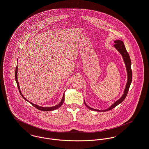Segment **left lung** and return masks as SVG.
Returning <instances> with one entry per match:
<instances>
[{"label": "left lung", "instance_id": "left-lung-1", "mask_svg": "<svg viewBox=\"0 0 149 149\" xmlns=\"http://www.w3.org/2000/svg\"><path fill=\"white\" fill-rule=\"evenodd\" d=\"M114 42H115V44L114 45V47L116 49V50L120 53V54L123 57L124 62L125 65L127 74V83H126L125 88V90L124 91V94L121 96V97L118 100H117L113 104H112L111 107H109L108 108L105 109L104 110H99V109L92 108L91 107H89L86 104V103L85 102V100H84V104L86 105V106L88 108H89L90 109L92 110V111H97V112H106V111H110V110L112 109L113 108H114L115 107H116L117 105H118V104H120V103H122L124 100L125 97H126L127 93L128 92L129 87H130V86L132 81V69H131L132 62H131L130 56H129L127 52L126 51V48L125 47L124 44L123 42V41H121L120 40H115Z\"/></svg>", "mask_w": 149, "mask_h": 149}]
</instances>
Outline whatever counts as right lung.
I'll return each instance as SVG.
<instances>
[{
	"label": "right lung",
	"instance_id": "add662e5",
	"mask_svg": "<svg viewBox=\"0 0 149 149\" xmlns=\"http://www.w3.org/2000/svg\"><path fill=\"white\" fill-rule=\"evenodd\" d=\"M18 61V60H17ZM15 80L16 81V83H17V87H18V89L19 90V92L20 93V95H22V96L23 97V99L24 100H25L26 101H27L28 102H29V103H31L33 107H34L35 108H36L37 109L40 110V111H54V110H56L58 108H59L64 102L65 101V92L63 93V96H62V100L61 101L59 102V104H58L57 105H55V106H53V107H41V106H39L38 105H36L35 104L33 103H31V102H29V100H28L24 96H23L22 92L20 91V86H19V82H18V80H17V66H16V70H15Z\"/></svg>",
	"mask_w": 149,
	"mask_h": 149
}]
</instances>
